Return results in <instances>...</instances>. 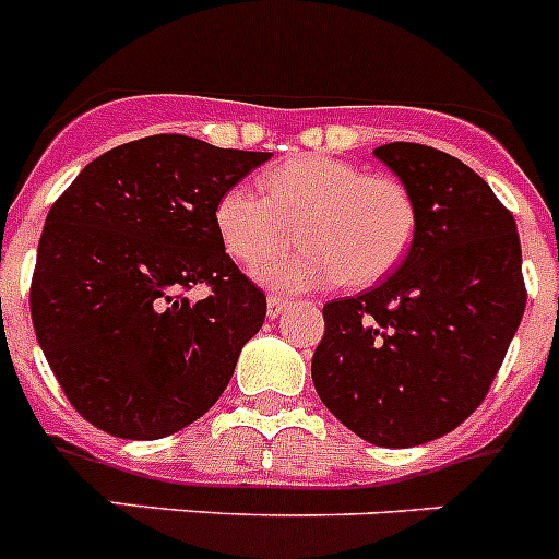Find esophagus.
Wrapping results in <instances>:
<instances>
[{"instance_id": "1", "label": "esophagus", "mask_w": 559, "mask_h": 559, "mask_svg": "<svg viewBox=\"0 0 559 559\" xmlns=\"http://www.w3.org/2000/svg\"><path fill=\"white\" fill-rule=\"evenodd\" d=\"M285 308H288V299H285V296H276V294L269 296V319H276Z\"/></svg>"}]
</instances>
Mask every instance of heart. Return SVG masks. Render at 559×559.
<instances>
[{"instance_id":"obj_1","label":"heart","mask_w":559,"mask_h":559,"mask_svg":"<svg viewBox=\"0 0 559 559\" xmlns=\"http://www.w3.org/2000/svg\"><path fill=\"white\" fill-rule=\"evenodd\" d=\"M263 190L229 187L215 226L224 249L246 265L302 240L296 254L257 269L271 288H328L338 280L367 288L406 260L417 235V204L403 181L324 153L283 162L265 173Z\"/></svg>"}]
</instances>
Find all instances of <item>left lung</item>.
<instances>
[{
	"label": "left lung",
	"instance_id": "obj_1",
	"mask_svg": "<svg viewBox=\"0 0 559 559\" xmlns=\"http://www.w3.org/2000/svg\"><path fill=\"white\" fill-rule=\"evenodd\" d=\"M417 204L406 260L380 285L324 305L313 386L380 448L453 431L490 392L526 308L521 240L490 185L417 142L374 147Z\"/></svg>",
	"mask_w": 559,
	"mask_h": 559
}]
</instances>
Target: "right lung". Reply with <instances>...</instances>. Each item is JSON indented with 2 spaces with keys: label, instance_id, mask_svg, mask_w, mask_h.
<instances>
[{
  "label": "right lung",
  "instance_id": "add662e5",
  "mask_svg": "<svg viewBox=\"0 0 559 559\" xmlns=\"http://www.w3.org/2000/svg\"><path fill=\"white\" fill-rule=\"evenodd\" d=\"M271 153L156 133L103 153L58 195L29 313L67 400L122 439L181 431L215 406L263 328L265 294L226 254L215 206ZM204 284L207 296H186Z\"/></svg>",
  "mask_w": 559,
  "mask_h": 559
}]
</instances>
